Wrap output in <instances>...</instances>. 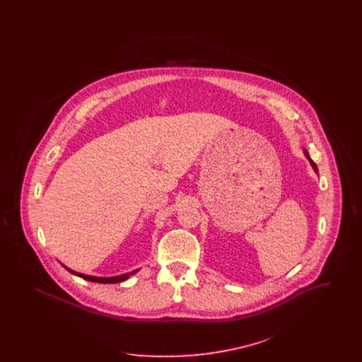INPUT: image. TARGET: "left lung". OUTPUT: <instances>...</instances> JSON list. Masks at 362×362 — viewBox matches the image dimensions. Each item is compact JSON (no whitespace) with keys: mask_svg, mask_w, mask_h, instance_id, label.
<instances>
[{"mask_svg":"<svg viewBox=\"0 0 362 362\" xmlns=\"http://www.w3.org/2000/svg\"><path fill=\"white\" fill-rule=\"evenodd\" d=\"M304 155H305V157L308 158V161H310V165H312V168H313V171L315 173H317V167H316V164L312 161V158H310V155H308V152L307 151H304Z\"/></svg>","mask_w":362,"mask_h":362,"instance_id":"left-lung-1","label":"left lung"}]
</instances>
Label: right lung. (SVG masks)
Masks as SVG:
<instances>
[{"mask_svg": "<svg viewBox=\"0 0 362 362\" xmlns=\"http://www.w3.org/2000/svg\"><path fill=\"white\" fill-rule=\"evenodd\" d=\"M62 264V263H61ZM69 273L71 274H74V276H80V278H83V279H86V281H90V282H98V284H118V282H122V281H126L127 278L130 276H133V274H136L138 270H134V272H132V273H126V274H122V276H86V274H81V273H77V272H73V270H70L69 267H66L65 264H62Z\"/></svg>", "mask_w": 362, "mask_h": 362, "instance_id": "obj_1", "label": "right lung"}]
</instances>
